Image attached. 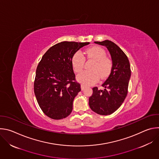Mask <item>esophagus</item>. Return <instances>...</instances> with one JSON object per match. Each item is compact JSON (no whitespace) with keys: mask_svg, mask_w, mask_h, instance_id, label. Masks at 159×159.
Listing matches in <instances>:
<instances>
[{"mask_svg":"<svg viewBox=\"0 0 159 159\" xmlns=\"http://www.w3.org/2000/svg\"><path fill=\"white\" fill-rule=\"evenodd\" d=\"M85 88V86L84 84H82V85H81V89L83 90Z\"/></svg>","mask_w":159,"mask_h":159,"instance_id":"esophagus-1","label":"esophagus"}]
</instances>
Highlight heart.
<instances>
[{
    "mask_svg": "<svg viewBox=\"0 0 159 159\" xmlns=\"http://www.w3.org/2000/svg\"><path fill=\"white\" fill-rule=\"evenodd\" d=\"M85 53L87 58L94 60L95 62L90 66L91 70L83 71L77 75V80L84 85H90L96 83L99 77L102 79L108 77L112 70V61L106 56V51L100 47L94 46L87 49ZM85 61V58L82 52H77L74 55L72 63L75 72L82 70Z\"/></svg>",
    "mask_w": 159,
    "mask_h": 159,
    "instance_id": "heart-1",
    "label": "heart"
}]
</instances>
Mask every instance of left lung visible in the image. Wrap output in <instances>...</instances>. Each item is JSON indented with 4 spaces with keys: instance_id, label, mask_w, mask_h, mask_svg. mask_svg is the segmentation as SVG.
Instances as JSON below:
<instances>
[{
    "instance_id": "left-lung-1",
    "label": "left lung",
    "mask_w": 159,
    "mask_h": 159,
    "mask_svg": "<svg viewBox=\"0 0 159 159\" xmlns=\"http://www.w3.org/2000/svg\"><path fill=\"white\" fill-rule=\"evenodd\" d=\"M94 43L107 48L112 67L109 77L102 85L104 89L93 88V93L89 99V104L97 114L109 115L121 106L127 96L131 77L130 64L127 56L115 43L109 40Z\"/></svg>"
}]
</instances>
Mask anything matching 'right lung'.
<instances>
[{"label":"right lung","instance_id":"1","mask_svg":"<svg viewBox=\"0 0 159 159\" xmlns=\"http://www.w3.org/2000/svg\"><path fill=\"white\" fill-rule=\"evenodd\" d=\"M89 42L62 41L44 54L36 71L34 91L43 112L53 120L69 116L75 97L81 90L76 82L72 60L74 55Z\"/></svg>","mask_w":159,"mask_h":159}]
</instances>
